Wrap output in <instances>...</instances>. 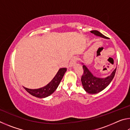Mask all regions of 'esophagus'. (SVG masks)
<instances>
[{"label": "esophagus", "mask_w": 130, "mask_h": 130, "mask_svg": "<svg viewBox=\"0 0 130 130\" xmlns=\"http://www.w3.org/2000/svg\"><path fill=\"white\" fill-rule=\"evenodd\" d=\"M77 61V58L76 57H73V58H72L71 60H70V63H69L70 67H73V66L76 63Z\"/></svg>", "instance_id": "obj_1"}]
</instances>
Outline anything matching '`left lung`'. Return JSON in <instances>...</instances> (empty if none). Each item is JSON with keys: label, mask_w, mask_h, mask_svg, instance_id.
Instances as JSON below:
<instances>
[{"label": "left lung", "mask_w": 130, "mask_h": 130, "mask_svg": "<svg viewBox=\"0 0 130 130\" xmlns=\"http://www.w3.org/2000/svg\"><path fill=\"white\" fill-rule=\"evenodd\" d=\"M91 32L97 36L102 37V38L106 39L108 38L97 30L91 31ZM83 68L84 72L81 79V83H82L83 88L85 91L87 93L90 94L99 93L104 89L113 80L116 70V68L111 75L107 77L106 78H102L94 76L85 65H83Z\"/></svg>", "instance_id": "1"}]
</instances>
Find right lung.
<instances>
[{"mask_svg":"<svg viewBox=\"0 0 130 130\" xmlns=\"http://www.w3.org/2000/svg\"><path fill=\"white\" fill-rule=\"evenodd\" d=\"M66 68H61L57 72L56 75L53 78V80L47 84L46 86L39 89H31L24 87L25 89L30 94L39 98H45L50 96L56 91L58 87L59 84L60 83L61 80L67 71Z\"/></svg>","mask_w":130,"mask_h":130,"instance_id":"1","label":"right lung"}]
</instances>
